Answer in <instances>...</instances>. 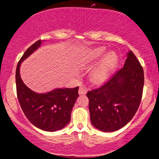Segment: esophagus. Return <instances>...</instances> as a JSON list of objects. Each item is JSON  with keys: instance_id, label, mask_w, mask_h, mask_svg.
Instances as JSON below:
<instances>
[{"instance_id": "1", "label": "esophagus", "mask_w": 159, "mask_h": 159, "mask_svg": "<svg viewBox=\"0 0 159 159\" xmlns=\"http://www.w3.org/2000/svg\"><path fill=\"white\" fill-rule=\"evenodd\" d=\"M88 92V89L84 86H80L79 89V94L80 95H84Z\"/></svg>"}]
</instances>
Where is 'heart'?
I'll return each instance as SVG.
<instances>
[{"instance_id": "1", "label": "heart", "mask_w": 159, "mask_h": 159, "mask_svg": "<svg viewBox=\"0 0 159 159\" xmlns=\"http://www.w3.org/2000/svg\"><path fill=\"white\" fill-rule=\"evenodd\" d=\"M106 48H95L87 52L82 61L83 66H91L105 56L90 72V80L95 84L105 83L118 64L119 57L116 52L111 51L106 54Z\"/></svg>"}]
</instances>
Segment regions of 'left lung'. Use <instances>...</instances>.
I'll list each match as a JSON object with an SVG mask.
<instances>
[{"mask_svg": "<svg viewBox=\"0 0 159 159\" xmlns=\"http://www.w3.org/2000/svg\"><path fill=\"white\" fill-rule=\"evenodd\" d=\"M143 86V69L130 51L122 68L101 87L87 93L92 125L107 132L125 127L140 106Z\"/></svg>", "mask_w": 159, "mask_h": 159, "instance_id": "left-lung-1", "label": "left lung"}]
</instances>
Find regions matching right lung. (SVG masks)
<instances>
[{
    "instance_id": "right-lung-1",
    "label": "right lung",
    "mask_w": 159,
    "mask_h": 159,
    "mask_svg": "<svg viewBox=\"0 0 159 159\" xmlns=\"http://www.w3.org/2000/svg\"><path fill=\"white\" fill-rule=\"evenodd\" d=\"M40 45V40L32 44L18 62L16 70L17 98L24 114L32 125L44 131L55 132L61 129L70 121L72 108L79 96V87L55 89L40 94L33 92L24 84L19 74L21 63Z\"/></svg>"
}]
</instances>
